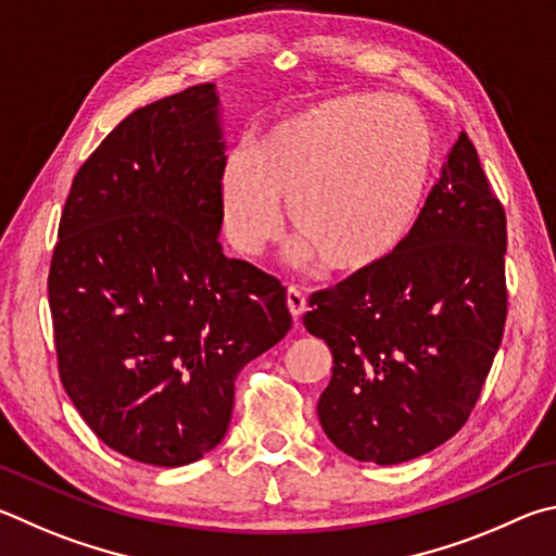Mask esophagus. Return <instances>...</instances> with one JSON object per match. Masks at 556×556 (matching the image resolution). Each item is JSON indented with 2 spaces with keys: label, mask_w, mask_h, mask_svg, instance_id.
<instances>
[{
  "label": "esophagus",
  "mask_w": 556,
  "mask_h": 556,
  "mask_svg": "<svg viewBox=\"0 0 556 556\" xmlns=\"http://www.w3.org/2000/svg\"><path fill=\"white\" fill-rule=\"evenodd\" d=\"M286 303H288L290 315H293L295 325H298V323H300V317H303V313H305V307H307L305 293H303V290H300V288L290 286V288H288V295H286Z\"/></svg>",
  "instance_id": "34e87169"
}]
</instances>
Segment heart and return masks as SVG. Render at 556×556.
Instances as JSON below:
<instances>
[{"instance_id": "b5f03b06", "label": "heart", "mask_w": 556, "mask_h": 556, "mask_svg": "<svg viewBox=\"0 0 556 556\" xmlns=\"http://www.w3.org/2000/svg\"><path fill=\"white\" fill-rule=\"evenodd\" d=\"M434 163L422 112L383 94L307 104L268 124L219 168V207L233 249L256 256L283 231V204L305 256L344 276L376 270L422 217Z\"/></svg>"}]
</instances>
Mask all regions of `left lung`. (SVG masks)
I'll return each instance as SVG.
<instances>
[{
  "label": "left lung",
  "instance_id": "8db88e82",
  "mask_svg": "<svg viewBox=\"0 0 556 556\" xmlns=\"http://www.w3.org/2000/svg\"><path fill=\"white\" fill-rule=\"evenodd\" d=\"M505 212L462 134L401 251L309 298L332 352L317 415L337 450L381 466L432 452L469 420L501 346Z\"/></svg>",
  "mask_w": 556,
  "mask_h": 556
}]
</instances>
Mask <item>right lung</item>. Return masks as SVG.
<instances>
[{
	"label": "right lung",
	"instance_id": "add662e5",
	"mask_svg": "<svg viewBox=\"0 0 556 556\" xmlns=\"http://www.w3.org/2000/svg\"><path fill=\"white\" fill-rule=\"evenodd\" d=\"M214 83L131 112L77 170L48 276L65 393L114 452L185 466L217 446L233 381L288 334L286 288L222 253Z\"/></svg>",
	"mask_w": 556,
	"mask_h": 556
}]
</instances>
